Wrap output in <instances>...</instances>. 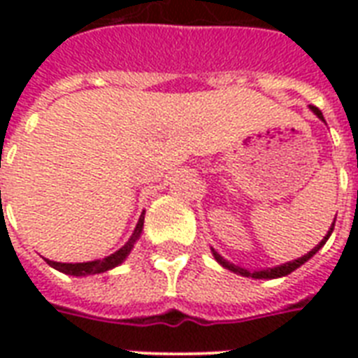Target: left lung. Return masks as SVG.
<instances>
[{
	"label": "left lung",
	"instance_id": "8db88e82",
	"mask_svg": "<svg viewBox=\"0 0 358 358\" xmlns=\"http://www.w3.org/2000/svg\"><path fill=\"white\" fill-rule=\"evenodd\" d=\"M308 108H310V111H312V113H314V115H316L317 119L323 120V122H325V119H323L322 111H320V109H317L316 106H308ZM333 230H334V223L331 224V229H329V232H327V234H325V238H323L322 241H320V243H317L316 247H314V249L310 250V252H306L305 256H301V258H297V260L286 262V264H282V266L267 267V269H256V271H249V269H245V267L234 266L232 262L224 260L223 256L219 255L217 250L213 249V247H212V255H213V258H215V260H217L219 264H221V266L224 267V269H229V271H232V273H238V275H241V277H250V278H280V277H286V275H289V273L295 271L297 267L303 266L305 262L310 260L312 256L316 255L317 250L322 249L323 245H325V241H327V239H329V236L333 234Z\"/></svg>",
	"mask_w": 358,
	"mask_h": 358
}]
</instances>
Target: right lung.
<instances>
[{"instance_id":"1","label":"right lung","mask_w":358,"mask_h":358,"mask_svg":"<svg viewBox=\"0 0 358 358\" xmlns=\"http://www.w3.org/2000/svg\"><path fill=\"white\" fill-rule=\"evenodd\" d=\"M143 223H145V212L141 213L139 221H137V227H135L134 234L129 236V239L120 247L119 250H115L113 255L106 256L102 260H92V262H81V264H61V262L46 260L53 269L64 273V275H74V277H87V275H96V273H106L113 267L120 266L128 255L134 249L135 241L141 238V232H143Z\"/></svg>"}]
</instances>
